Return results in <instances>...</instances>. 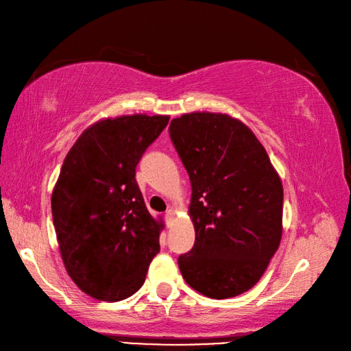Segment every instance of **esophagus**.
Returning a JSON list of instances; mask_svg holds the SVG:
<instances>
[{"mask_svg":"<svg viewBox=\"0 0 351 351\" xmlns=\"http://www.w3.org/2000/svg\"><path fill=\"white\" fill-rule=\"evenodd\" d=\"M173 217H174V209H173V208L167 209V212H165V219H167V222L171 221V219H173Z\"/></svg>","mask_w":351,"mask_h":351,"instance_id":"obj_1","label":"esophagus"}]
</instances>
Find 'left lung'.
Masks as SVG:
<instances>
[{"instance_id":"8db88e82","label":"left lung","mask_w":351,"mask_h":351,"mask_svg":"<svg viewBox=\"0 0 351 351\" xmlns=\"http://www.w3.org/2000/svg\"><path fill=\"white\" fill-rule=\"evenodd\" d=\"M168 132L192 183L196 239L178 256L184 281L212 299L250 290L282 231V184L267 151L226 114H184Z\"/></svg>"}]
</instances>
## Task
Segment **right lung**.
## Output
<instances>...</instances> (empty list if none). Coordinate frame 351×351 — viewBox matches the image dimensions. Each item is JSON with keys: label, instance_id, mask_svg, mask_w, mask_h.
I'll use <instances>...</instances> for the list:
<instances>
[{"label": "right lung", "instance_id": "add662e5", "mask_svg": "<svg viewBox=\"0 0 351 351\" xmlns=\"http://www.w3.org/2000/svg\"><path fill=\"white\" fill-rule=\"evenodd\" d=\"M167 115H124L84 130L67 154L52 192L62 262L82 291L117 302L134 294L159 253L136 167L168 124Z\"/></svg>", "mask_w": 351, "mask_h": 351}]
</instances>
